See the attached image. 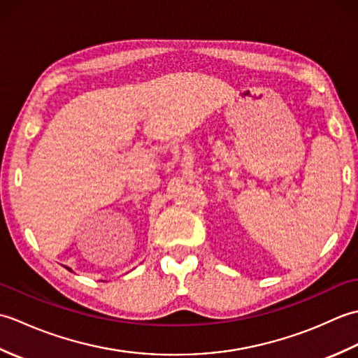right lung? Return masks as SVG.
I'll return each instance as SVG.
<instances>
[{
	"label": "right lung",
	"mask_w": 358,
	"mask_h": 358,
	"mask_svg": "<svg viewBox=\"0 0 358 358\" xmlns=\"http://www.w3.org/2000/svg\"><path fill=\"white\" fill-rule=\"evenodd\" d=\"M63 266H64V264H63ZM64 268H66V269H67V271H69V272H73V271H72V269H71V268H69V266H64ZM101 281H104V280H101Z\"/></svg>",
	"instance_id": "obj_1"
}]
</instances>
